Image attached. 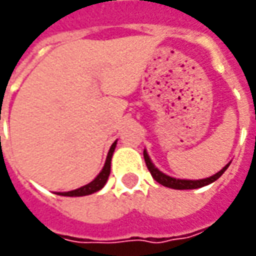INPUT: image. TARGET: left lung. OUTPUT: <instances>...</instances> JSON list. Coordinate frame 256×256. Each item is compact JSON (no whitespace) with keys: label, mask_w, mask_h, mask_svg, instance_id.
I'll return each mask as SVG.
<instances>
[{"label":"left lung","mask_w":256,"mask_h":256,"mask_svg":"<svg viewBox=\"0 0 256 256\" xmlns=\"http://www.w3.org/2000/svg\"><path fill=\"white\" fill-rule=\"evenodd\" d=\"M144 158H145L146 166H148V170L150 172L152 177L158 181V184L164 185L167 188H172V190H196V188H202V186H205V185H209L214 182L216 180L220 178L222 176H223V172L227 170V167L230 166V163H227V164L218 172L216 174H213L210 177H208V178H202V180H181V178H174V177H170V176H167L163 172H160L156 166L152 163L150 158H149V154H148V152L146 149L144 150Z\"/></svg>","instance_id":"obj_1"}]
</instances>
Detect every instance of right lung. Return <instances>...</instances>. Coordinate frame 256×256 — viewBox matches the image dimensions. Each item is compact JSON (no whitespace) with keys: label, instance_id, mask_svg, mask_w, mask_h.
<instances>
[{"label":"right lung","instance_id":"right-lung-1","mask_svg":"<svg viewBox=\"0 0 256 256\" xmlns=\"http://www.w3.org/2000/svg\"><path fill=\"white\" fill-rule=\"evenodd\" d=\"M116 146H117V140L111 145L110 150H108V154H107V158H106V163L102 168V172H98V177L90 181L89 184L84 185L78 190H74V191L68 192H58V195L61 196H86V195H90V194H94V192L100 191L103 186L107 182L108 180V176H110L111 172V158H112V153L116 150Z\"/></svg>","mask_w":256,"mask_h":256}]
</instances>
